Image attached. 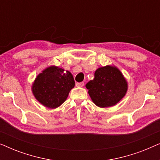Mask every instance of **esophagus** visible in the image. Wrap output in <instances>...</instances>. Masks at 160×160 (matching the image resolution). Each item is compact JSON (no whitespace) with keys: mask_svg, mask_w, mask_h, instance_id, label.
<instances>
[{"mask_svg":"<svg viewBox=\"0 0 160 160\" xmlns=\"http://www.w3.org/2000/svg\"><path fill=\"white\" fill-rule=\"evenodd\" d=\"M84 85V82H79V83H76V86L78 87H82Z\"/></svg>","mask_w":160,"mask_h":160,"instance_id":"obj_1","label":"esophagus"}]
</instances>
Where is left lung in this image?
Masks as SVG:
<instances>
[{"instance_id": "8db88e82", "label": "left lung", "mask_w": 160, "mask_h": 160, "mask_svg": "<svg viewBox=\"0 0 160 160\" xmlns=\"http://www.w3.org/2000/svg\"><path fill=\"white\" fill-rule=\"evenodd\" d=\"M94 103L100 108L115 106L128 91V82L115 66L106 65L96 70L95 78L86 84Z\"/></svg>"}]
</instances>
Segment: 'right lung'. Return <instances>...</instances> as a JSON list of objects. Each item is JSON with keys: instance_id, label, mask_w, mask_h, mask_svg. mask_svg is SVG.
I'll use <instances>...</instances> for the list:
<instances>
[{"instance_id": "add662e5", "label": "right lung", "mask_w": 160, "mask_h": 160, "mask_svg": "<svg viewBox=\"0 0 160 160\" xmlns=\"http://www.w3.org/2000/svg\"><path fill=\"white\" fill-rule=\"evenodd\" d=\"M74 86L75 82L71 72L53 65L37 76L32 84V92L43 106L56 108L66 100Z\"/></svg>"}]
</instances>
